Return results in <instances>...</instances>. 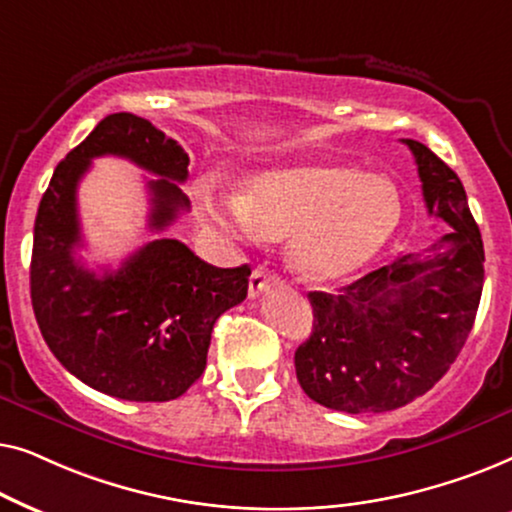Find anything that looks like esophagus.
Wrapping results in <instances>:
<instances>
[{"instance_id":"1","label":"esophagus","mask_w":512,"mask_h":512,"mask_svg":"<svg viewBox=\"0 0 512 512\" xmlns=\"http://www.w3.org/2000/svg\"><path fill=\"white\" fill-rule=\"evenodd\" d=\"M272 284H277V275H272V272L265 268H256L249 277V296L258 298L265 289H270Z\"/></svg>"}]
</instances>
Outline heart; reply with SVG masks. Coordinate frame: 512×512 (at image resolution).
<instances>
[{"label":"heart","instance_id":"obj_1","mask_svg":"<svg viewBox=\"0 0 512 512\" xmlns=\"http://www.w3.org/2000/svg\"><path fill=\"white\" fill-rule=\"evenodd\" d=\"M207 219L242 240H286L293 270L331 284L356 275L389 247L403 216L398 186L377 172L296 160L258 172L242 195L207 200Z\"/></svg>","mask_w":512,"mask_h":512}]
</instances>
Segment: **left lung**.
I'll return each mask as SVG.
<instances>
[{
	"mask_svg": "<svg viewBox=\"0 0 512 512\" xmlns=\"http://www.w3.org/2000/svg\"><path fill=\"white\" fill-rule=\"evenodd\" d=\"M431 216L450 230L426 251L408 254L335 293L312 291L314 326L296 349V375L312 401L363 415L424 396L457 359L478 314L485 249L457 174L415 139Z\"/></svg>",
	"mask_w": 512,
	"mask_h": 512,
	"instance_id": "8db88e82",
	"label": "left lung"
}]
</instances>
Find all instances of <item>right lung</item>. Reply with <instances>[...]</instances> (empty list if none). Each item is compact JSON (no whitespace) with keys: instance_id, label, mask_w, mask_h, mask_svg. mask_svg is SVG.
Listing matches in <instances>:
<instances>
[{"instance_id":"add662e5","label":"right lung","mask_w":512,"mask_h":512,"mask_svg":"<svg viewBox=\"0 0 512 512\" xmlns=\"http://www.w3.org/2000/svg\"><path fill=\"white\" fill-rule=\"evenodd\" d=\"M128 158L151 179L149 230L188 209L179 184L188 153L135 114H111L55 167L34 221L30 293L46 345L83 384L123 401L179 398L202 375L216 319L247 298L249 265L214 268L184 242L160 237L118 270L76 261L81 221L76 188L93 158Z\"/></svg>"}]
</instances>
